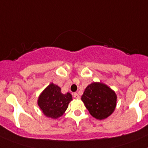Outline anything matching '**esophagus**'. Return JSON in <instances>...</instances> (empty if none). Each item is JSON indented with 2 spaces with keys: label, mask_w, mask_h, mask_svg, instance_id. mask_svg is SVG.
Wrapping results in <instances>:
<instances>
[{
  "label": "esophagus",
  "mask_w": 148,
  "mask_h": 148,
  "mask_svg": "<svg viewBox=\"0 0 148 148\" xmlns=\"http://www.w3.org/2000/svg\"><path fill=\"white\" fill-rule=\"evenodd\" d=\"M73 97H74V98H75V99H79V98H80L79 95L77 93H73Z\"/></svg>",
  "instance_id": "obj_1"
}]
</instances>
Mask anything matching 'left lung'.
<instances>
[{"label":"left lung","mask_w":148,"mask_h":148,"mask_svg":"<svg viewBox=\"0 0 148 148\" xmlns=\"http://www.w3.org/2000/svg\"><path fill=\"white\" fill-rule=\"evenodd\" d=\"M82 100L93 117L103 120L111 115L114 110L117 96L106 84L93 82L84 90Z\"/></svg>","instance_id":"obj_1"}]
</instances>
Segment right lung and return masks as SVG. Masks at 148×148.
<instances>
[{"label": "right lung", "instance_id": "right-lung-1", "mask_svg": "<svg viewBox=\"0 0 148 148\" xmlns=\"http://www.w3.org/2000/svg\"><path fill=\"white\" fill-rule=\"evenodd\" d=\"M71 100L70 93L63 94L60 88L51 83L40 94L38 105L45 116L57 118L64 114Z\"/></svg>", "mask_w": 148, "mask_h": 148}]
</instances>
